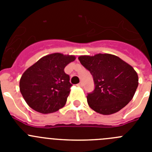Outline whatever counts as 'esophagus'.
I'll return each instance as SVG.
<instances>
[{"mask_svg": "<svg viewBox=\"0 0 152 152\" xmlns=\"http://www.w3.org/2000/svg\"><path fill=\"white\" fill-rule=\"evenodd\" d=\"M77 86H79V87H83V83L80 82L78 84H77Z\"/></svg>", "mask_w": 152, "mask_h": 152, "instance_id": "34e87169", "label": "esophagus"}]
</instances>
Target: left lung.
Segmentation results:
<instances>
[{
	"mask_svg": "<svg viewBox=\"0 0 152 152\" xmlns=\"http://www.w3.org/2000/svg\"><path fill=\"white\" fill-rule=\"evenodd\" d=\"M80 64L92 75L94 90L88 94V105L103 115L119 111L132 100L139 85L134 68L110 54L82 56Z\"/></svg>",
	"mask_w": 152,
	"mask_h": 152,
	"instance_id": "1",
	"label": "left lung"
}]
</instances>
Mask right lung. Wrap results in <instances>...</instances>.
Listing matches in <instances>:
<instances>
[{"mask_svg":"<svg viewBox=\"0 0 152 152\" xmlns=\"http://www.w3.org/2000/svg\"><path fill=\"white\" fill-rule=\"evenodd\" d=\"M75 60L74 56L53 53L41 58L23 74L20 90L31 108L47 114L65 105L72 84L64 68Z\"/></svg>","mask_w":152,"mask_h":152,"instance_id":"obj_1","label":"right lung"}]
</instances>
